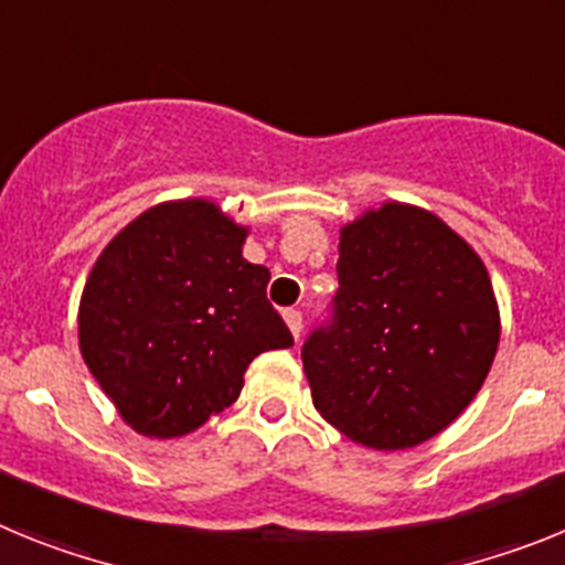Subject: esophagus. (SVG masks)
Here are the masks:
<instances>
[{
	"mask_svg": "<svg viewBox=\"0 0 565 565\" xmlns=\"http://www.w3.org/2000/svg\"><path fill=\"white\" fill-rule=\"evenodd\" d=\"M282 317H286V326H288V331H291V337L294 339L302 337V313H299L297 308H288Z\"/></svg>",
	"mask_w": 565,
	"mask_h": 565,
	"instance_id": "1",
	"label": "esophagus"
}]
</instances>
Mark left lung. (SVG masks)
Masks as SVG:
<instances>
[{
    "mask_svg": "<svg viewBox=\"0 0 565 565\" xmlns=\"http://www.w3.org/2000/svg\"><path fill=\"white\" fill-rule=\"evenodd\" d=\"M333 322L302 344L313 407L367 450H411L478 396L501 313L483 259L438 214L387 201L339 232Z\"/></svg>",
    "mask_w": 565,
    "mask_h": 565,
    "instance_id": "1",
    "label": "left lung"
}]
</instances>
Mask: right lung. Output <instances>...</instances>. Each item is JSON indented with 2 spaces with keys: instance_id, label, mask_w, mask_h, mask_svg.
I'll return each instance as SVG.
<instances>
[{
  "instance_id": "1",
  "label": "right lung",
  "mask_w": 565,
  "mask_h": 565,
  "mask_svg": "<svg viewBox=\"0 0 565 565\" xmlns=\"http://www.w3.org/2000/svg\"><path fill=\"white\" fill-rule=\"evenodd\" d=\"M248 226L209 198L147 209L109 239L84 282V364L135 433L178 438L237 402L254 356L291 348L243 257Z\"/></svg>"
}]
</instances>
